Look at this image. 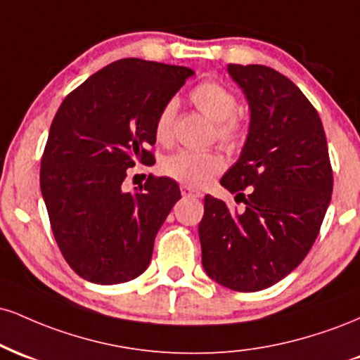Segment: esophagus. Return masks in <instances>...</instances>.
<instances>
[{"instance_id": "34e87169", "label": "esophagus", "mask_w": 360, "mask_h": 360, "mask_svg": "<svg viewBox=\"0 0 360 360\" xmlns=\"http://www.w3.org/2000/svg\"><path fill=\"white\" fill-rule=\"evenodd\" d=\"M181 193H183V196H191V198L203 196L200 191H196V189H193V188H188V186H181Z\"/></svg>"}]
</instances>
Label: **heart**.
<instances>
[{
  "instance_id": "b5f03b06",
  "label": "heart",
  "mask_w": 360,
  "mask_h": 360,
  "mask_svg": "<svg viewBox=\"0 0 360 360\" xmlns=\"http://www.w3.org/2000/svg\"><path fill=\"white\" fill-rule=\"evenodd\" d=\"M189 100L201 113L214 122V134L218 142L229 150H233L243 142L245 125L237 115V96L233 91L220 81H205L198 84L189 94ZM176 103L167 101L157 113L154 122V137L157 143L167 146L174 135ZM225 167V159L214 150H179L164 157L160 171L179 184L188 188H201Z\"/></svg>"
}]
</instances>
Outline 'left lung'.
Returning a JSON list of instances; mask_svg holds the SVG:
<instances>
[{
  "label": "left lung",
  "mask_w": 360,
  "mask_h": 360,
  "mask_svg": "<svg viewBox=\"0 0 360 360\" xmlns=\"http://www.w3.org/2000/svg\"><path fill=\"white\" fill-rule=\"evenodd\" d=\"M226 69L249 101L250 128L240 159L220 183L245 206L233 212L206 194L198 232L206 274L252 292L307 257L332 200L333 171L318 111L295 82L266 65Z\"/></svg>",
  "instance_id": "left-lung-1"
}]
</instances>
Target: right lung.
Wrapping results in <instances>:
<instances>
[{
    "label": "right lung",
    "mask_w": 360,
    "mask_h": 360,
    "mask_svg": "<svg viewBox=\"0 0 360 360\" xmlns=\"http://www.w3.org/2000/svg\"><path fill=\"white\" fill-rule=\"evenodd\" d=\"M193 71L120 59L65 96L52 120L40 189L65 262L96 284H120L147 269L155 235L181 198L169 177L148 176L123 191L127 169L155 162L154 122Z\"/></svg>",
    "instance_id": "add662e5"
}]
</instances>
